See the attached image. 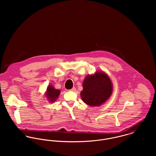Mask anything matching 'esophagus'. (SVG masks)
Returning <instances> with one entry per match:
<instances>
[{"instance_id":"1","label":"esophagus","mask_w":156,"mask_h":156,"mask_svg":"<svg viewBox=\"0 0 156 156\" xmlns=\"http://www.w3.org/2000/svg\"><path fill=\"white\" fill-rule=\"evenodd\" d=\"M76 88H75L74 87H73V88L72 89H70L69 90H71V91H74H74H76Z\"/></svg>"}]
</instances>
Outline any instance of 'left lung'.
<instances>
[{
    "mask_svg": "<svg viewBox=\"0 0 156 156\" xmlns=\"http://www.w3.org/2000/svg\"><path fill=\"white\" fill-rule=\"evenodd\" d=\"M83 88L81 98L86 104L91 106H100L111 97L112 92L110 78L100 71L88 76L84 79Z\"/></svg>",
    "mask_w": 156,
    "mask_h": 156,
    "instance_id": "obj_1",
    "label": "left lung"
}]
</instances>
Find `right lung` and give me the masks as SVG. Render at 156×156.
Wrapping results in <instances>:
<instances>
[{
    "mask_svg": "<svg viewBox=\"0 0 156 156\" xmlns=\"http://www.w3.org/2000/svg\"><path fill=\"white\" fill-rule=\"evenodd\" d=\"M60 94V90L55 89L52 86L49 85L47 87L46 96L50 101L53 102L56 101Z\"/></svg>",
    "mask_w": 156,
    "mask_h": 156,
    "instance_id": "right-lung-1",
    "label": "right lung"
}]
</instances>
